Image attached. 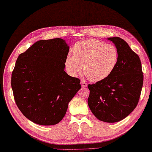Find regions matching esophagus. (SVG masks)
Instances as JSON below:
<instances>
[{
  "label": "esophagus",
  "instance_id": "obj_1",
  "mask_svg": "<svg viewBox=\"0 0 152 152\" xmlns=\"http://www.w3.org/2000/svg\"><path fill=\"white\" fill-rule=\"evenodd\" d=\"M80 85H81V86L83 88H85V87H86V86H87L86 83H85V81H83V80H81V81H80Z\"/></svg>",
  "mask_w": 152,
  "mask_h": 152
}]
</instances>
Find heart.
<instances>
[{
    "mask_svg": "<svg viewBox=\"0 0 152 152\" xmlns=\"http://www.w3.org/2000/svg\"><path fill=\"white\" fill-rule=\"evenodd\" d=\"M73 56L66 60L67 70L76 76L84 69L85 75L92 82H99L109 77L118 61L119 53L115 46L91 39L80 41L73 46Z\"/></svg>",
    "mask_w": 152,
    "mask_h": 152,
    "instance_id": "obj_1",
    "label": "heart"
}]
</instances>
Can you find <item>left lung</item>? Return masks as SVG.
<instances>
[{
	"label": "left lung",
	"mask_w": 152,
	"mask_h": 152,
	"mask_svg": "<svg viewBox=\"0 0 152 152\" xmlns=\"http://www.w3.org/2000/svg\"><path fill=\"white\" fill-rule=\"evenodd\" d=\"M119 53L113 72L103 80L88 85V104L102 121L115 123L135 109L140 99L144 75L140 58L119 37H109Z\"/></svg>",
	"instance_id": "left-lung-1"
}]
</instances>
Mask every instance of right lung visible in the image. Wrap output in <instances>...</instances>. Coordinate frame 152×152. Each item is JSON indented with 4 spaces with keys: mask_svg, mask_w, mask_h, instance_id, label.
Segmentation results:
<instances>
[{
    "mask_svg": "<svg viewBox=\"0 0 152 152\" xmlns=\"http://www.w3.org/2000/svg\"><path fill=\"white\" fill-rule=\"evenodd\" d=\"M69 47L64 40H41L18 56L11 86L23 115L41 125L64 118L68 104L81 88L80 80L65 72Z\"/></svg>",
    "mask_w": 152,
    "mask_h": 152,
    "instance_id": "1",
    "label": "right lung"
}]
</instances>
